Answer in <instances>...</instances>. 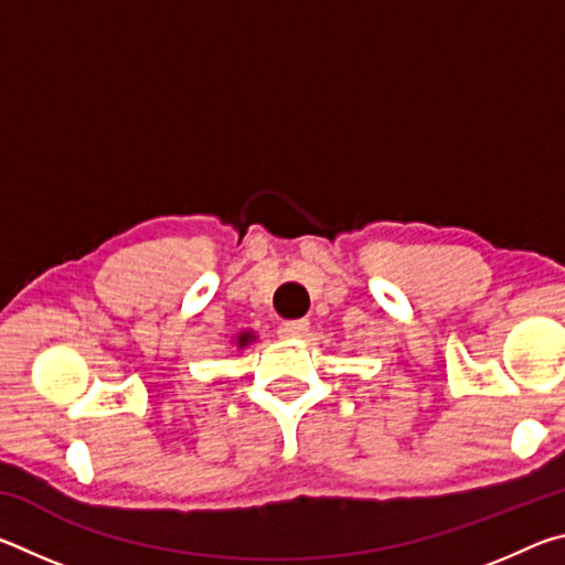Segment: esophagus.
<instances>
[{
    "label": "esophagus",
    "mask_w": 565,
    "mask_h": 565,
    "mask_svg": "<svg viewBox=\"0 0 565 565\" xmlns=\"http://www.w3.org/2000/svg\"><path fill=\"white\" fill-rule=\"evenodd\" d=\"M309 331V321L306 319H294V321H284L279 327V337L286 341H294V339H301L303 333Z\"/></svg>",
    "instance_id": "esophagus-1"
}]
</instances>
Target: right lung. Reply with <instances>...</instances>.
<instances>
[{"label": "right lung", "mask_w": 565, "mask_h": 565, "mask_svg": "<svg viewBox=\"0 0 565 565\" xmlns=\"http://www.w3.org/2000/svg\"><path fill=\"white\" fill-rule=\"evenodd\" d=\"M254 339H256V337H254L252 331H242L234 341H236V347H238V349H244V347H248V343H252Z\"/></svg>", "instance_id": "obj_1"}]
</instances>
